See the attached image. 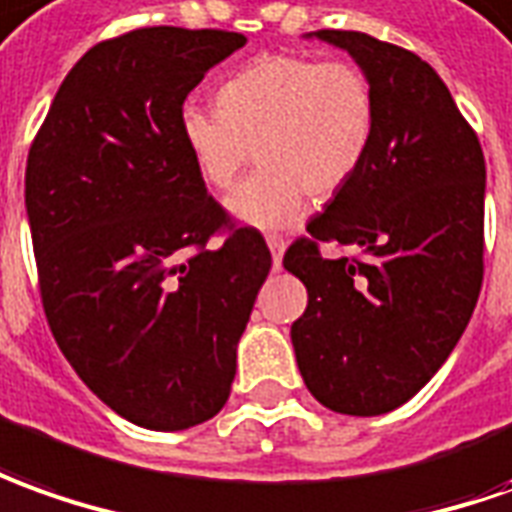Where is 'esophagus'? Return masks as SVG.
Wrapping results in <instances>:
<instances>
[{
    "label": "esophagus",
    "instance_id": "esophagus-1",
    "mask_svg": "<svg viewBox=\"0 0 512 512\" xmlns=\"http://www.w3.org/2000/svg\"><path fill=\"white\" fill-rule=\"evenodd\" d=\"M267 248L273 253V270H281V256H284L287 242H284L281 236H267Z\"/></svg>",
    "mask_w": 512,
    "mask_h": 512
}]
</instances>
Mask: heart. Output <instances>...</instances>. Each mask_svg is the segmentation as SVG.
Instances as JSON below:
<instances>
[{"label": "heart", "instance_id": "heart-1", "mask_svg": "<svg viewBox=\"0 0 512 512\" xmlns=\"http://www.w3.org/2000/svg\"><path fill=\"white\" fill-rule=\"evenodd\" d=\"M220 105L186 102L178 128L200 178L228 192L256 147L259 169L228 197L234 217L278 228L303 195L329 200L354 181L376 133V94L351 61L276 52L222 83Z\"/></svg>", "mask_w": 512, "mask_h": 512}]
</instances>
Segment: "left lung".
Here are the masks:
<instances>
[{
  "label": "left lung",
  "instance_id": "obj_1",
  "mask_svg": "<svg viewBox=\"0 0 512 512\" xmlns=\"http://www.w3.org/2000/svg\"><path fill=\"white\" fill-rule=\"evenodd\" d=\"M368 72L376 133L365 164L284 253L309 303L292 323L309 393L343 415L410 401L449 359L482 290L485 155L438 72L410 49L317 30ZM323 241L360 248L326 260Z\"/></svg>",
  "mask_w": 512,
  "mask_h": 512
}]
</instances>
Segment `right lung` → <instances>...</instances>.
Masks as SVG:
<instances>
[{
	"mask_svg": "<svg viewBox=\"0 0 512 512\" xmlns=\"http://www.w3.org/2000/svg\"><path fill=\"white\" fill-rule=\"evenodd\" d=\"M245 41L183 27L102 41L66 74L27 155L52 337L94 396L155 432L225 407L273 264L262 234L206 192L178 128L189 91Z\"/></svg>",
	"mask_w": 512,
	"mask_h": 512,
	"instance_id": "right-lung-1",
	"label": "right lung"
}]
</instances>
